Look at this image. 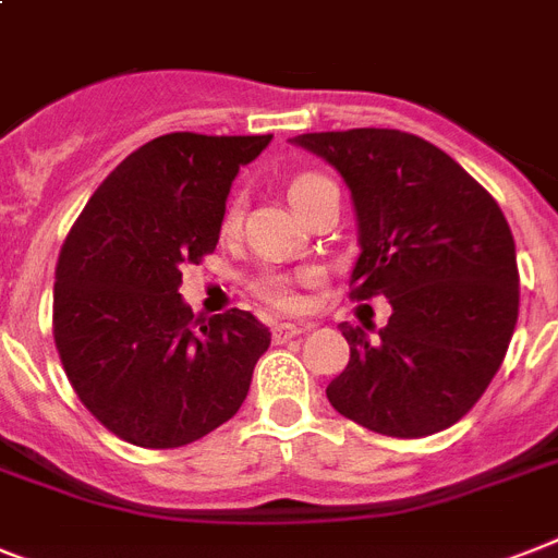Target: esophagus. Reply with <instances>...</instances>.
Wrapping results in <instances>:
<instances>
[{"instance_id":"34e87169","label":"esophagus","mask_w":558,"mask_h":558,"mask_svg":"<svg viewBox=\"0 0 558 558\" xmlns=\"http://www.w3.org/2000/svg\"><path fill=\"white\" fill-rule=\"evenodd\" d=\"M301 332H306V326H298V324H275V326H271V338H275V343L292 341V338H298Z\"/></svg>"}]
</instances>
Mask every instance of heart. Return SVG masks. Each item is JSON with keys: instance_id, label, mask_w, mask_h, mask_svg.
<instances>
[{"instance_id": "b5f03b06", "label": "heart", "mask_w": 558, "mask_h": 558, "mask_svg": "<svg viewBox=\"0 0 558 558\" xmlns=\"http://www.w3.org/2000/svg\"><path fill=\"white\" fill-rule=\"evenodd\" d=\"M324 180L326 177L320 174H301L298 180H292V185H289V201L298 203L303 194L310 192L312 185L324 183ZM234 223H238V206H232L226 211V226ZM255 292L260 294L264 301H269L271 306H278V310H298V303H301V298L294 292L292 278L280 275V271H264V275L255 280Z\"/></svg>"}]
</instances>
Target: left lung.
<instances>
[{
    "mask_svg": "<svg viewBox=\"0 0 558 558\" xmlns=\"http://www.w3.org/2000/svg\"><path fill=\"white\" fill-rule=\"evenodd\" d=\"M350 189L352 298L392 306L378 338L341 324L350 364L335 410L392 438L452 427L484 396L519 318L515 243L499 203L450 154L396 129L298 134Z\"/></svg>",
    "mask_w": 558,
    "mask_h": 558,
    "instance_id": "8db88e82",
    "label": "left lung"
}]
</instances>
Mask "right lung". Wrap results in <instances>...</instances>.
Wrapping results in <instances>:
<instances>
[{"label":"right lung","mask_w":558,"mask_h":558,"mask_svg":"<svg viewBox=\"0 0 558 558\" xmlns=\"http://www.w3.org/2000/svg\"><path fill=\"white\" fill-rule=\"evenodd\" d=\"M271 143L177 131L129 154L68 232L53 341L74 392L122 441L169 450L246 401L271 332L252 312L194 315L183 264L215 252L240 166Z\"/></svg>","instance_id":"right-lung-1"}]
</instances>
